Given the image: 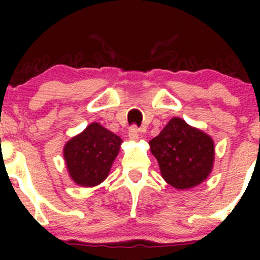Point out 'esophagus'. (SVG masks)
I'll return each instance as SVG.
<instances>
[{"mask_svg":"<svg viewBox=\"0 0 260 260\" xmlns=\"http://www.w3.org/2000/svg\"><path fill=\"white\" fill-rule=\"evenodd\" d=\"M128 137L131 140H137L139 138V128L137 126H132L129 128V132H128Z\"/></svg>","mask_w":260,"mask_h":260,"instance_id":"34e87169","label":"esophagus"}]
</instances>
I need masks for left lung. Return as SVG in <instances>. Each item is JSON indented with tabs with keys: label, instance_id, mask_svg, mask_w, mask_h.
I'll list each match as a JSON object with an SVG mask.
<instances>
[{
	"label": "left lung",
	"instance_id": "left-lung-1",
	"mask_svg": "<svg viewBox=\"0 0 260 260\" xmlns=\"http://www.w3.org/2000/svg\"><path fill=\"white\" fill-rule=\"evenodd\" d=\"M149 145L164 180L177 189L198 186L213 169V139L178 117L172 118Z\"/></svg>",
	"mask_w": 260,
	"mask_h": 260
}]
</instances>
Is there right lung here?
Segmentation results:
<instances>
[{"label": "right lung", "instance_id": "obj_1", "mask_svg": "<svg viewBox=\"0 0 260 260\" xmlns=\"http://www.w3.org/2000/svg\"><path fill=\"white\" fill-rule=\"evenodd\" d=\"M121 143L120 137L96 122L89 124L64 147L66 165L72 180L84 187L101 183L109 175Z\"/></svg>", "mask_w": 260, "mask_h": 260}]
</instances>
